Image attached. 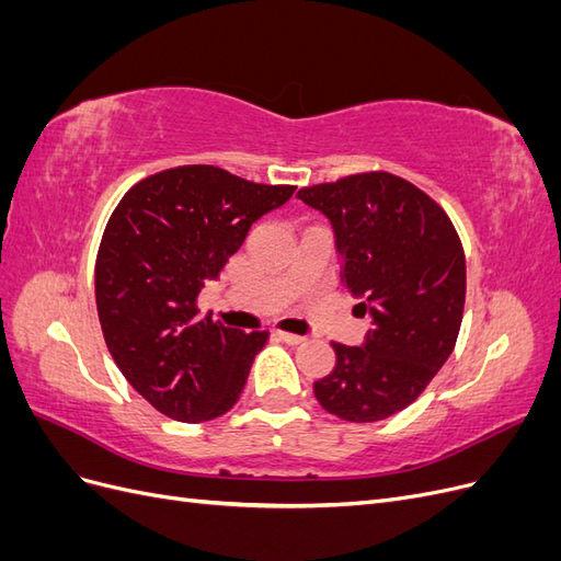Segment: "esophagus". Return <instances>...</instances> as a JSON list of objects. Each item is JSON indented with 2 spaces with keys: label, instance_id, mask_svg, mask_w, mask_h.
<instances>
[{
  "label": "esophagus",
  "instance_id": "34e87169",
  "mask_svg": "<svg viewBox=\"0 0 561 561\" xmlns=\"http://www.w3.org/2000/svg\"><path fill=\"white\" fill-rule=\"evenodd\" d=\"M276 336L280 339V342H285V344H301L304 342V336H299V334H293V332H283V330H276Z\"/></svg>",
  "mask_w": 561,
  "mask_h": 561
}]
</instances>
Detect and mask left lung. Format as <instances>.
<instances>
[{
    "label": "left lung",
    "instance_id": "8db88e82",
    "mask_svg": "<svg viewBox=\"0 0 561 561\" xmlns=\"http://www.w3.org/2000/svg\"><path fill=\"white\" fill-rule=\"evenodd\" d=\"M325 215L342 283L371 316L365 346L336 344V365L313 383L322 410L369 423L410 407L447 363L466 304V254L445 208L386 171L304 186Z\"/></svg>",
    "mask_w": 561,
    "mask_h": 561
}]
</instances>
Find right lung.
Listing matches in <instances>:
<instances>
[{"instance_id":"obj_1","label":"right lung","mask_w":561,"mask_h":561,"mask_svg":"<svg viewBox=\"0 0 561 561\" xmlns=\"http://www.w3.org/2000/svg\"><path fill=\"white\" fill-rule=\"evenodd\" d=\"M217 165L154 173L118 201L95 260L100 328L126 381L182 423L227 414L268 332L198 316V293L239 250L254 219L295 194Z\"/></svg>"}]
</instances>
